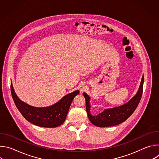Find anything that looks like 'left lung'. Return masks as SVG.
<instances>
[{"label":"left lung","instance_id":"obj_1","mask_svg":"<svg viewBox=\"0 0 159 159\" xmlns=\"http://www.w3.org/2000/svg\"><path fill=\"white\" fill-rule=\"evenodd\" d=\"M144 77L143 75L138 92L129 101L124 105L114 108L105 109L97 116H93L90 113V98L89 96L84 93L85 99V107L87 115L90 121L95 126L99 127H108L118 125L125 121L137 107L143 93V85Z\"/></svg>","mask_w":159,"mask_h":159}]
</instances>
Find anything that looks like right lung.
<instances>
[{
    "mask_svg": "<svg viewBox=\"0 0 159 159\" xmlns=\"http://www.w3.org/2000/svg\"><path fill=\"white\" fill-rule=\"evenodd\" d=\"M11 94L14 102L23 117L29 122L41 127L55 128L65 120L72 102L79 90L66 95L60 101L47 107H36L21 101L16 94L11 84Z\"/></svg>",
    "mask_w": 159,
    "mask_h": 159,
    "instance_id": "1",
    "label": "right lung"
}]
</instances>
